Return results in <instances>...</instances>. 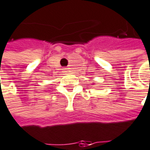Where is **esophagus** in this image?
Returning a JSON list of instances; mask_svg holds the SVG:
<instances>
[{"label":"esophagus","mask_w":150,"mask_h":150,"mask_svg":"<svg viewBox=\"0 0 150 150\" xmlns=\"http://www.w3.org/2000/svg\"><path fill=\"white\" fill-rule=\"evenodd\" d=\"M64 69V72H67V71H68V70H67L68 69Z\"/></svg>","instance_id":"obj_1"}]
</instances>
